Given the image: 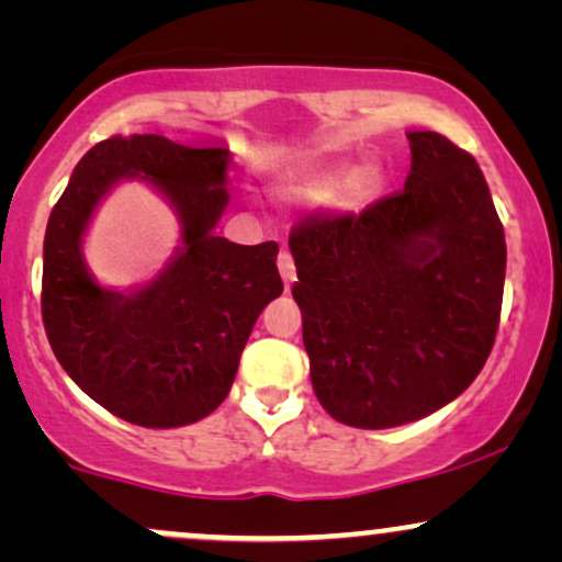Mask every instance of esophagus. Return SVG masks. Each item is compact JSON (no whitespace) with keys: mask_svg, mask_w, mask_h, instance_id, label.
Listing matches in <instances>:
<instances>
[{"mask_svg":"<svg viewBox=\"0 0 562 562\" xmlns=\"http://www.w3.org/2000/svg\"><path fill=\"white\" fill-rule=\"evenodd\" d=\"M277 267H280L282 280H285V285L290 288V282L295 280V263H293V256H290L288 250H282V254L277 256Z\"/></svg>","mask_w":562,"mask_h":562,"instance_id":"1","label":"esophagus"}]
</instances>
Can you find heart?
I'll use <instances>...</instances> for the list:
<instances>
[{"label":"heart","instance_id":"heart-1","mask_svg":"<svg viewBox=\"0 0 562 562\" xmlns=\"http://www.w3.org/2000/svg\"><path fill=\"white\" fill-rule=\"evenodd\" d=\"M380 182H383V177H380L375 166H362V169L348 173L344 184L338 182L335 173H319V177H312L308 182H303L299 187V195L303 200H312V203H319V200L330 198L340 184L338 203L344 205V209H359V205H364L367 200L380 190Z\"/></svg>","mask_w":562,"mask_h":562}]
</instances>
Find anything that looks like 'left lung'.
Masks as SVG:
<instances>
[{"label":"left lung","mask_w":562,"mask_h":562,"mask_svg":"<svg viewBox=\"0 0 562 562\" xmlns=\"http://www.w3.org/2000/svg\"><path fill=\"white\" fill-rule=\"evenodd\" d=\"M404 190L290 229L293 299L319 404L351 428H396L441 409L492 353L507 245L470 153L406 134Z\"/></svg>","instance_id":"obj_1"}]
</instances>
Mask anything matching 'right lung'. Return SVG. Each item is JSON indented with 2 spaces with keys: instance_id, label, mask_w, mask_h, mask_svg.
Returning <instances> with one entry per match:
<instances>
[{
  "instance_id": "obj_1",
  "label": "right lung",
  "mask_w": 562,
  "mask_h": 562,
  "mask_svg": "<svg viewBox=\"0 0 562 562\" xmlns=\"http://www.w3.org/2000/svg\"><path fill=\"white\" fill-rule=\"evenodd\" d=\"M229 150L177 145L160 134L97 142L79 160L44 235L42 319L57 362L121 420L179 428L227 398L256 319L282 293L274 240L237 245L214 235L227 209ZM142 176L183 222V250L132 294L95 285L80 237L106 190Z\"/></svg>"
}]
</instances>
